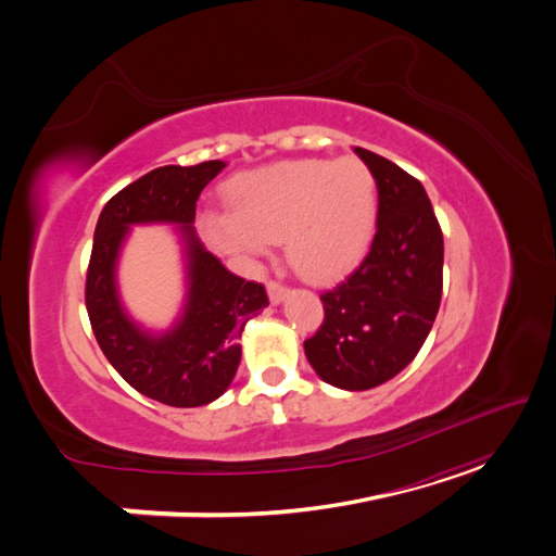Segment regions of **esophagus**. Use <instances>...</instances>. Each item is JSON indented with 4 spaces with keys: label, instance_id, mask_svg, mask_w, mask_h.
Masks as SVG:
<instances>
[{
    "label": "esophagus",
    "instance_id": "obj_1",
    "mask_svg": "<svg viewBox=\"0 0 556 556\" xmlns=\"http://www.w3.org/2000/svg\"><path fill=\"white\" fill-rule=\"evenodd\" d=\"M266 292H268V301H271V304H280V301L288 296V288H285V285H280V282H276V280L266 282Z\"/></svg>",
    "mask_w": 556,
    "mask_h": 556
}]
</instances>
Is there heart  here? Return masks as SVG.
<instances>
[{"label": "heart", "mask_w": 556, "mask_h": 556, "mask_svg": "<svg viewBox=\"0 0 556 556\" xmlns=\"http://www.w3.org/2000/svg\"><path fill=\"white\" fill-rule=\"evenodd\" d=\"M227 199L231 213L206 220L213 245L255 260L282 241L290 266L311 282L339 278L355 266L378 223V182L357 157L268 164L233 178Z\"/></svg>", "instance_id": "b5f03b06"}]
</instances>
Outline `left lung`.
Segmentation results:
<instances>
[{
	"label": "left lung",
	"instance_id": "8db88e82",
	"mask_svg": "<svg viewBox=\"0 0 556 556\" xmlns=\"http://www.w3.org/2000/svg\"><path fill=\"white\" fill-rule=\"evenodd\" d=\"M378 182V229L364 262L319 294L325 323L304 341L315 374L341 390H371L406 368L427 341L443 294V231L422 182L355 148Z\"/></svg>",
	"mask_w": 556,
	"mask_h": 556
}]
</instances>
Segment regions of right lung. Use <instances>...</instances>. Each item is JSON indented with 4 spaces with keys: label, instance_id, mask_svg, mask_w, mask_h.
Listing matches in <instances>:
<instances>
[{
    "label": "right lung",
    "instance_id": "right-lung-1",
    "mask_svg": "<svg viewBox=\"0 0 556 556\" xmlns=\"http://www.w3.org/2000/svg\"><path fill=\"white\" fill-rule=\"evenodd\" d=\"M211 160L160 166L106 201L94 229L86 308L94 339L134 390L174 408L206 406L227 392L241 362V331L268 306L264 285L233 276L201 245L192 227L201 190L225 169ZM176 224L186 245L189 296L164 334L137 326L119 304L114 266L131 224Z\"/></svg>",
    "mask_w": 556,
    "mask_h": 556
}]
</instances>
